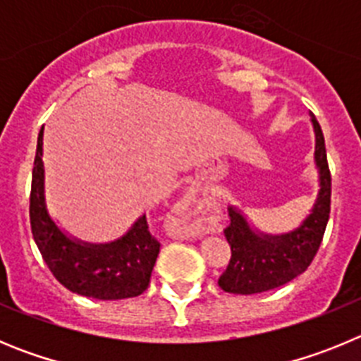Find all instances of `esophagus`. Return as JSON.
I'll list each match as a JSON object with an SVG mask.
<instances>
[{"label":"esophagus","mask_w":361,"mask_h":361,"mask_svg":"<svg viewBox=\"0 0 361 361\" xmlns=\"http://www.w3.org/2000/svg\"><path fill=\"white\" fill-rule=\"evenodd\" d=\"M200 209H202V200H200L199 191L193 190V188H190V190L186 191V195H184L183 199H180V202L177 204L175 213L180 216L193 219V216L199 215Z\"/></svg>","instance_id":"esophagus-1"}]
</instances>
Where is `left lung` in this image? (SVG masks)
I'll list each match as a JSON object with an SVG mask.
<instances>
[{
    "label": "left lung",
    "mask_w": 361,
    "mask_h": 361,
    "mask_svg": "<svg viewBox=\"0 0 361 361\" xmlns=\"http://www.w3.org/2000/svg\"><path fill=\"white\" fill-rule=\"evenodd\" d=\"M312 126L317 133L314 159L320 170V193L311 215L289 235L266 237L257 235L240 213L229 209L224 237L231 245V258L219 279L222 291L255 295L280 288L302 275L317 257L331 213V171L324 133L314 117Z\"/></svg>",
    "instance_id": "8db88e82"
}]
</instances>
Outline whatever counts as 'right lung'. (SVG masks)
Returning a JSON list of instances; mask_svg holds the SVG:
<instances>
[{
  "label": "right lung",
  "instance_id": "obj_1",
  "mask_svg": "<svg viewBox=\"0 0 361 361\" xmlns=\"http://www.w3.org/2000/svg\"><path fill=\"white\" fill-rule=\"evenodd\" d=\"M43 132L37 137L32 170L30 228L37 250L57 282L78 295L123 300L148 289L161 244L141 216L123 238L104 245L70 240L49 216L43 195Z\"/></svg>",
  "mask_w": 361,
  "mask_h": 361
}]
</instances>
